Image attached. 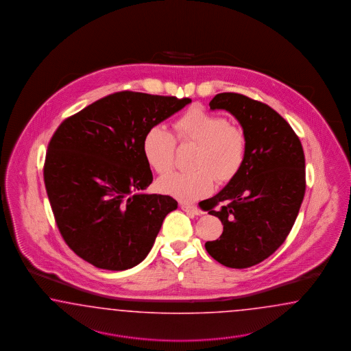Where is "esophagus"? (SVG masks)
<instances>
[{
	"label": "esophagus",
	"instance_id": "esophagus-1",
	"mask_svg": "<svg viewBox=\"0 0 351 351\" xmlns=\"http://www.w3.org/2000/svg\"><path fill=\"white\" fill-rule=\"evenodd\" d=\"M181 210L185 213H191V215H199V208L195 204H189V203H181Z\"/></svg>",
	"mask_w": 351,
	"mask_h": 351
}]
</instances>
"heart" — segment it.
<instances>
[{"instance_id":"obj_1","label":"heart","mask_w":351,"mask_h":351,"mask_svg":"<svg viewBox=\"0 0 351 351\" xmlns=\"http://www.w3.org/2000/svg\"><path fill=\"white\" fill-rule=\"evenodd\" d=\"M173 135L163 126L149 128L143 138V154L150 169L166 175L175 166L176 141L195 144L191 172H176L157 182L158 191L181 202L201 199L213 191L215 180L226 184L242 170L247 157L243 128L201 108H193L175 121Z\"/></svg>"}]
</instances>
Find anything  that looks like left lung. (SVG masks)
I'll return each instance as SVG.
<instances>
[{
    "instance_id": "left-lung-1",
    "label": "left lung",
    "mask_w": 351,
    "mask_h": 351,
    "mask_svg": "<svg viewBox=\"0 0 351 351\" xmlns=\"http://www.w3.org/2000/svg\"><path fill=\"white\" fill-rule=\"evenodd\" d=\"M210 108L239 121L247 157L233 180L201 207L223 225L220 238L204 247L217 263L245 269L273 255L296 221L306 189L304 149L287 121L261 101L223 93Z\"/></svg>"
}]
</instances>
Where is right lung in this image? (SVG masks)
Returning <instances> with one entry per match:
<instances>
[{
  "label": "right lung",
  "mask_w": 351,
  "mask_h": 351,
  "mask_svg": "<svg viewBox=\"0 0 351 351\" xmlns=\"http://www.w3.org/2000/svg\"><path fill=\"white\" fill-rule=\"evenodd\" d=\"M189 103V97L119 91L56 128L43 180L55 223L75 255L117 271L147 257L178 202L170 195L141 193L153 181L143 138Z\"/></svg>",
  "instance_id": "add662e5"
}]
</instances>
